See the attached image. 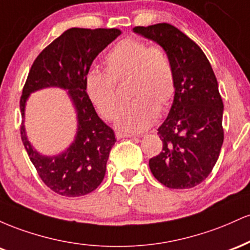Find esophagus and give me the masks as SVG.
<instances>
[{
	"label": "esophagus",
	"mask_w": 250,
	"mask_h": 250,
	"mask_svg": "<svg viewBox=\"0 0 250 250\" xmlns=\"http://www.w3.org/2000/svg\"><path fill=\"white\" fill-rule=\"evenodd\" d=\"M131 136H135V135L128 134V133H122V131H116L117 139H123V137H131Z\"/></svg>",
	"instance_id": "obj_1"
}]
</instances>
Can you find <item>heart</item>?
<instances>
[{"instance_id": "heart-1", "label": "heart", "mask_w": 250, "mask_h": 250, "mask_svg": "<svg viewBox=\"0 0 250 250\" xmlns=\"http://www.w3.org/2000/svg\"><path fill=\"white\" fill-rule=\"evenodd\" d=\"M104 64L105 70L90 69L85 75L89 100L103 117L114 119L121 103L117 82L129 77L128 93L134 99L120 109L117 125L131 133L148 129L176 91L170 56L161 45L128 37L108 51Z\"/></svg>"}]
</instances>
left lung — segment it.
<instances>
[{
  "instance_id": "left-lung-1",
  "label": "left lung",
  "mask_w": 250,
  "mask_h": 250,
  "mask_svg": "<svg viewBox=\"0 0 250 250\" xmlns=\"http://www.w3.org/2000/svg\"><path fill=\"white\" fill-rule=\"evenodd\" d=\"M133 30L165 48L176 74L173 105L157 129L162 150L149 160V167L166 187L193 188L211 173L225 137L223 102L213 68L199 45L174 25Z\"/></svg>"
}]
</instances>
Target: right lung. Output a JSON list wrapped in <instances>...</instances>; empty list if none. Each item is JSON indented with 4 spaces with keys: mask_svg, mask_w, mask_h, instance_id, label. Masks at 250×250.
<instances>
[{
    "mask_svg": "<svg viewBox=\"0 0 250 250\" xmlns=\"http://www.w3.org/2000/svg\"><path fill=\"white\" fill-rule=\"evenodd\" d=\"M121 34L119 29L70 28L43 49L31 65L20 100L22 119L28 96L47 87L67 89L77 113L75 140L64 153L43 156L31 147L23 122L20 131L37 174L56 194L77 197L99 187L116 139L114 130L100 119L84 87L85 75L95 57Z\"/></svg>",
    "mask_w": 250,
    "mask_h": 250,
    "instance_id": "obj_1",
    "label": "right lung"
}]
</instances>
